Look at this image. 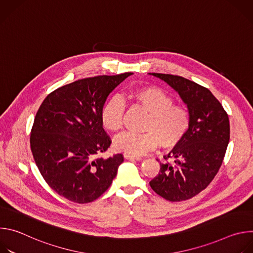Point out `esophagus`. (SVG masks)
I'll list each match as a JSON object with an SVG mask.
<instances>
[{
    "label": "esophagus",
    "instance_id": "1",
    "mask_svg": "<svg viewBox=\"0 0 253 253\" xmlns=\"http://www.w3.org/2000/svg\"><path fill=\"white\" fill-rule=\"evenodd\" d=\"M124 158L125 159H128V160H141V157L139 156H134V155H131V154H127V153H124Z\"/></svg>",
    "mask_w": 253,
    "mask_h": 253
}]
</instances>
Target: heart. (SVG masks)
<instances>
[{
	"mask_svg": "<svg viewBox=\"0 0 253 253\" xmlns=\"http://www.w3.org/2000/svg\"><path fill=\"white\" fill-rule=\"evenodd\" d=\"M128 98L149 113L144 133L124 132L118 135L113 146L117 151L134 156L142 155L155 148L172 147L186 135L190 116L185 107L174 105L173 99L163 90L145 86L131 90ZM124 103L118 97H112L103 106L100 119L103 127L110 132H117L123 124Z\"/></svg>",
	"mask_w": 253,
	"mask_h": 253,
	"instance_id": "1",
	"label": "heart"
}]
</instances>
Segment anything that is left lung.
<instances>
[{
    "label": "left lung",
    "instance_id": "1",
    "mask_svg": "<svg viewBox=\"0 0 253 253\" xmlns=\"http://www.w3.org/2000/svg\"><path fill=\"white\" fill-rule=\"evenodd\" d=\"M174 89L187 106L186 135L164 156L151 188L169 201H182L205 189L217 174L229 142V119L220 102L205 87L169 74L149 73Z\"/></svg>",
    "mask_w": 253,
    "mask_h": 253
}]
</instances>
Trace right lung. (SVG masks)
<instances>
[{
  "mask_svg": "<svg viewBox=\"0 0 253 253\" xmlns=\"http://www.w3.org/2000/svg\"><path fill=\"white\" fill-rule=\"evenodd\" d=\"M133 73L75 81L49 94L36 114L31 150L42 176L59 195L92 202L110 187L122 154L96 158L110 146L100 114L109 94Z\"/></svg>",
  "mask_w": 253,
  "mask_h": 253,
  "instance_id": "right-lung-1",
  "label": "right lung"
}]
</instances>
